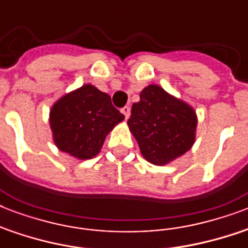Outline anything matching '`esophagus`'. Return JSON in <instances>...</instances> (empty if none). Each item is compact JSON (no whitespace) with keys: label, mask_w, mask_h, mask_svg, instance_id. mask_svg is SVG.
<instances>
[{"label":"esophagus","mask_w":248,"mask_h":248,"mask_svg":"<svg viewBox=\"0 0 248 248\" xmlns=\"http://www.w3.org/2000/svg\"><path fill=\"white\" fill-rule=\"evenodd\" d=\"M121 112L124 113V118L127 120L128 117H130V114H131V109H130V107H127V105H126V107H124V108L121 109Z\"/></svg>","instance_id":"1"}]
</instances>
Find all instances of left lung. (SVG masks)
I'll return each instance as SVG.
<instances>
[{
	"label": "left lung",
	"mask_w": 248,
	"mask_h": 248,
	"mask_svg": "<svg viewBox=\"0 0 248 248\" xmlns=\"http://www.w3.org/2000/svg\"><path fill=\"white\" fill-rule=\"evenodd\" d=\"M127 124L144 158L162 166L192 148L197 117L184 101L151 85L141 91L140 101L132 105Z\"/></svg>",
	"instance_id": "8db88e82"
}]
</instances>
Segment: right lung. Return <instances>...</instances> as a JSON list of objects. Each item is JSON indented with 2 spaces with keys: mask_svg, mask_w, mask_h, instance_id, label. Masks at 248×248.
Masks as SVG:
<instances>
[{
  "mask_svg": "<svg viewBox=\"0 0 248 248\" xmlns=\"http://www.w3.org/2000/svg\"><path fill=\"white\" fill-rule=\"evenodd\" d=\"M124 118L108 93L85 85L56 101L50 112V126L60 151L89 159L99 153L105 136Z\"/></svg>",
  "mask_w": 248,
  "mask_h": 248,
  "instance_id": "add662e5",
  "label": "right lung"
}]
</instances>
